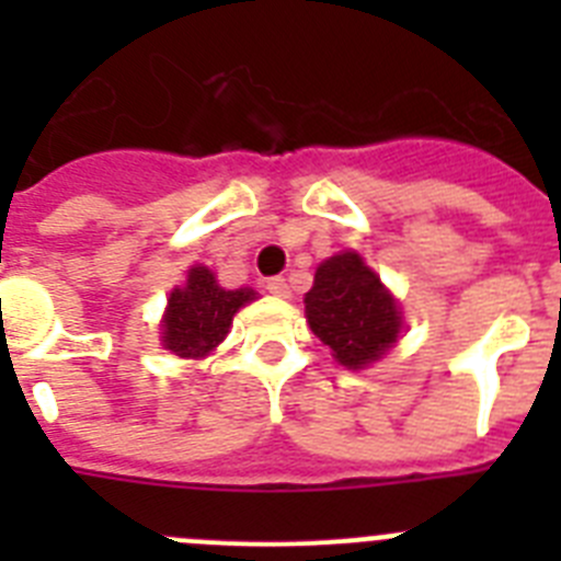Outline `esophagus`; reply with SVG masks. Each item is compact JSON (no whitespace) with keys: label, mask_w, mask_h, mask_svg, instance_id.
<instances>
[{"label":"esophagus","mask_w":561,"mask_h":561,"mask_svg":"<svg viewBox=\"0 0 561 561\" xmlns=\"http://www.w3.org/2000/svg\"><path fill=\"white\" fill-rule=\"evenodd\" d=\"M266 289H270V295H275V297H289V284H286V277H270V280H266Z\"/></svg>","instance_id":"obj_1"}]
</instances>
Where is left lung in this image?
<instances>
[{
  "mask_svg": "<svg viewBox=\"0 0 561 561\" xmlns=\"http://www.w3.org/2000/svg\"><path fill=\"white\" fill-rule=\"evenodd\" d=\"M306 320L345 368H365L399 340L401 317L379 277L356 252H342L317 266L306 291Z\"/></svg>",
  "mask_w": 561,
  "mask_h": 561,
  "instance_id": "obj_1",
  "label": "left lung"
}]
</instances>
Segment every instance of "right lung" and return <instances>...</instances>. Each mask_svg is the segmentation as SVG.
<instances>
[{"label": "right lung", "mask_w": 561, "mask_h": 561, "mask_svg": "<svg viewBox=\"0 0 561 561\" xmlns=\"http://www.w3.org/2000/svg\"><path fill=\"white\" fill-rule=\"evenodd\" d=\"M255 300L252 289H221L210 270L193 266L185 289H173L168 297L162 342L176 356L199 359L210 354L227 336L232 314Z\"/></svg>", "instance_id": "1"}]
</instances>
